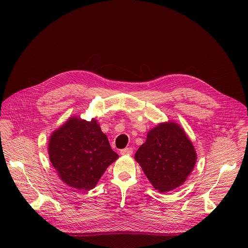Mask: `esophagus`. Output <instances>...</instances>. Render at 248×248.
Wrapping results in <instances>:
<instances>
[{
	"mask_svg": "<svg viewBox=\"0 0 248 248\" xmlns=\"http://www.w3.org/2000/svg\"><path fill=\"white\" fill-rule=\"evenodd\" d=\"M133 152L134 151L131 147H125V148H124V150H121V155H129L133 154Z\"/></svg>",
	"mask_w": 248,
	"mask_h": 248,
	"instance_id": "34e87169",
	"label": "esophagus"
}]
</instances>
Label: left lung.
I'll return each instance as SVG.
<instances>
[{"instance_id": "1", "label": "left lung", "mask_w": 248, "mask_h": 248, "mask_svg": "<svg viewBox=\"0 0 248 248\" xmlns=\"http://www.w3.org/2000/svg\"><path fill=\"white\" fill-rule=\"evenodd\" d=\"M135 159L155 189L164 193L185 184L194 169L197 155L184 128L169 121L148 130Z\"/></svg>"}]
</instances>
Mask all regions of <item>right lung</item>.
<instances>
[{
	"label": "right lung",
	"instance_id": "1",
	"mask_svg": "<svg viewBox=\"0 0 248 248\" xmlns=\"http://www.w3.org/2000/svg\"><path fill=\"white\" fill-rule=\"evenodd\" d=\"M47 153L62 183L75 189H93L108 167L119 158L97 120L71 117L54 130Z\"/></svg>",
	"mask_w": 248,
	"mask_h": 248
}]
</instances>
